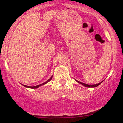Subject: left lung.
I'll use <instances>...</instances> for the list:
<instances>
[{
  "label": "left lung",
  "mask_w": 123,
  "mask_h": 123,
  "mask_svg": "<svg viewBox=\"0 0 123 123\" xmlns=\"http://www.w3.org/2000/svg\"><path fill=\"white\" fill-rule=\"evenodd\" d=\"M76 81H77V82L81 84V85H83L84 86L87 87H95L98 86L99 85L100 83H102V82H100V83H98V84H96V85H87V84H85V83H83L80 82V81H77V80H76Z\"/></svg>",
  "instance_id": "left-lung-1"
}]
</instances>
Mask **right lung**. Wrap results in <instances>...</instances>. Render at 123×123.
I'll use <instances>...</instances> for the list:
<instances>
[{
  "instance_id": "1",
  "label": "right lung",
  "mask_w": 123,
  "mask_h": 123,
  "mask_svg": "<svg viewBox=\"0 0 123 123\" xmlns=\"http://www.w3.org/2000/svg\"><path fill=\"white\" fill-rule=\"evenodd\" d=\"M52 77L53 76H52L50 78V79H49V80H48V81H46V82H44V83H42V84H41V85H37V86H25V85H23L24 86H25V87H28V88H31V89H36V88H38V87H40V86H42V85H45V84H46L48 82H49V81H50V80H52Z\"/></svg>"
}]
</instances>
